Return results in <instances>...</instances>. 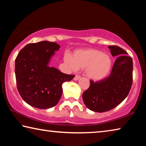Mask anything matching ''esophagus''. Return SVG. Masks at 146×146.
<instances>
[{"label":"esophagus","mask_w":146,"mask_h":146,"mask_svg":"<svg viewBox=\"0 0 146 146\" xmlns=\"http://www.w3.org/2000/svg\"><path fill=\"white\" fill-rule=\"evenodd\" d=\"M80 77H81L80 75H76L75 77H74V80H78V79H80Z\"/></svg>","instance_id":"1"}]
</instances>
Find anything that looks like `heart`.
<instances>
[{
	"label": "heart",
	"mask_w": 146,
	"mask_h": 146,
	"mask_svg": "<svg viewBox=\"0 0 146 146\" xmlns=\"http://www.w3.org/2000/svg\"><path fill=\"white\" fill-rule=\"evenodd\" d=\"M65 61L72 69H85L86 75L93 80L104 78L112 66L110 56L95 49L76 51L73 56L66 54Z\"/></svg>",
	"instance_id": "obj_1"
}]
</instances>
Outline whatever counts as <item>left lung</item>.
I'll return each mask as SVG.
<instances>
[{
	"label": "left lung",
	"instance_id": "obj_1",
	"mask_svg": "<svg viewBox=\"0 0 146 146\" xmlns=\"http://www.w3.org/2000/svg\"><path fill=\"white\" fill-rule=\"evenodd\" d=\"M113 56H117L108 77L94 82L82 94L85 105L90 110L105 112L118 106L127 97L133 84V60L124 49L109 46Z\"/></svg>",
	"mask_w": 146,
	"mask_h": 146
}]
</instances>
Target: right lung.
<instances>
[{"label": "right lung", "instance_id": "add662e5", "mask_svg": "<svg viewBox=\"0 0 146 146\" xmlns=\"http://www.w3.org/2000/svg\"><path fill=\"white\" fill-rule=\"evenodd\" d=\"M60 46L53 42L28 44L15 59L17 87L23 99L33 107L48 109L58 102L62 84L75 77L49 67L48 63Z\"/></svg>", "mask_w": 146, "mask_h": 146}]
</instances>
